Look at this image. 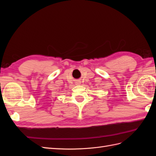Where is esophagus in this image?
I'll list each match as a JSON object with an SVG mask.
<instances>
[{"instance_id": "1", "label": "esophagus", "mask_w": 156, "mask_h": 156, "mask_svg": "<svg viewBox=\"0 0 156 156\" xmlns=\"http://www.w3.org/2000/svg\"><path fill=\"white\" fill-rule=\"evenodd\" d=\"M77 84H79V83H80V81H78V82H77Z\"/></svg>"}]
</instances>
